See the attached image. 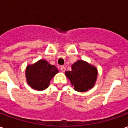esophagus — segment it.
<instances>
[{
	"instance_id": "34e87169",
	"label": "esophagus",
	"mask_w": 128,
	"mask_h": 128,
	"mask_svg": "<svg viewBox=\"0 0 128 128\" xmlns=\"http://www.w3.org/2000/svg\"><path fill=\"white\" fill-rule=\"evenodd\" d=\"M60 70H61L62 72H64V71L66 70V68H65V66H60Z\"/></svg>"
}]
</instances>
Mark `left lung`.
I'll return each mask as SVG.
<instances>
[{
  "label": "left lung",
  "instance_id": "obj_1",
  "mask_svg": "<svg viewBox=\"0 0 128 128\" xmlns=\"http://www.w3.org/2000/svg\"><path fill=\"white\" fill-rule=\"evenodd\" d=\"M72 70L66 71L65 75L74 89L78 92L88 91L93 88L97 77V69L83 60H78L72 64Z\"/></svg>",
  "mask_w": 128,
  "mask_h": 128
}]
</instances>
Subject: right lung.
<instances>
[{
	"label": "right lung",
	"instance_id": "add662e5",
	"mask_svg": "<svg viewBox=\"0 0 128 128\" xmlns=\"http://www.w3.org/2000/svg\"><path fill=\"white\" fill-rule=\"evenodd\" d=\"M58 72V69L44 60H40L26 68V82L29 86L37 90L47 88L51 79Z\"/></svg>",
	"mask_w": 128,
	"mask_h": 128
}]
</instances>
